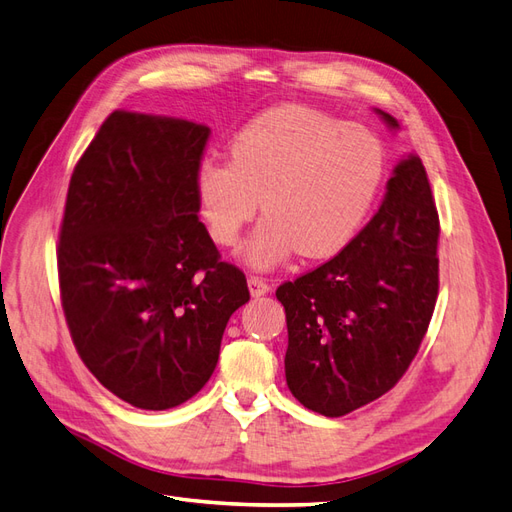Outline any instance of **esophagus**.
Returning <instances> with one entry per match:
<instances>
[{
    "label": "esophagus",
    "instance_id": "obj_1",
    "mask_svg": "<svg viewBox=\"0 0 512 512\" xmlns=\"http://www.w3.org/2000/svg\"><path fill=\"white\" fill-rule=\"evenodd\" d=\"M248 290H251L253 296H264L270 292V283L266 279L251 274V277H248Z\"/></svg>",
    "mask_w": 512,
    "mask_h": 512
}]
</instances>
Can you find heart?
Listing matches in <instances>:
<instances>
[{"instance_id": "obj_1", "label": "heart", "mask_w": 512, "mask_h": 512, "mask_svg": "<svg viewBox=\"0 0 512 512\" xmlns=\"http://www.w3.org/2000/svg\"><path fill=\"white\" fill-rule=\"evenodd\" d=\"M385 177V153L370 131L303 106H279L248 123L233 157H205L196 192L209 233L238 242L259 212L266 216L242 248L253 268L292 253L329 257L355 238Z\"/></svg>"}]
</instances>
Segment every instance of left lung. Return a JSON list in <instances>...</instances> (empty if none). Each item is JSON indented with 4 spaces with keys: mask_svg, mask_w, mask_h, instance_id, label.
Returning <instances> with one entry per match:
<instances>
[{
    "mask_svg": "<svg viewBox=\"0 0 512 512\" xmlns=\"http://www.w3.org/2000/svg\"><path fill=\"white\" fill-rule=\"evenodd\" d=\"M439 231L426 168L411 155L393 170L374 218L342 251L279 285L287 387L309 411L346 415L409 370L439 296Z\"/></svg>",
    "mask_w": 512,
    "mask_h": 512,
    "instance_id": "left-lung-1",
    "label": "left lung"
}]
</instances>
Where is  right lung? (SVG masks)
I'll use <instances>...</instances> for the list:
<instances>
[{"instance_id":"add662e5","label":"right lung","mask_w":512,"mask_h":512,"mask_svg":"<svg viewBox=\"0 0 512 512\" xmlns=\"http://www.w3.org/2000/svg\"><path fill=\"white\" fill-rule=\"evenodd\" d=\"M209 127L112 112L77 160L58 233V283L77 355L114 396L147 411L209 381L244 272L199 220Z\"/></svg>"}]
</instances>
